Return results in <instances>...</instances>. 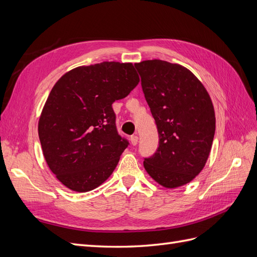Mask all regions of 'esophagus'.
Segmentation results:
<instances>
[{
    "mask_svg": "<svg viewBox=\"0 0 257 257\" xmlns=\"http://www.w3.org/2000/svg\"><path fill=\"white\" fill-rule=\"evenodd\" d=\"M131 144L133 145V146H136L137 145V143H138V137L136 136V135H132L131 136Z\"/></svg>",
    "mask_w": 257,
    "mask_h": 257,
    "instance_id": "1",
    "label": "esophagus"
}]
</instances>
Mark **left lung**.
<instances>
[{
  "label": "left lung",
  "mask_w": 257,
  "mask_h": 257,
  "mask_svg": "<svg viewBox=\"0 0 257 257\" xmlns=\"http://www.w3.org/2000/svg\"><path fill=\"white\" fill-rule=\"evenodd\" d=\"M145 98L159 133V147L144 166L168 189L192 181L204 168L214 137L213 105L188 68L162 60L136 63Z\"/></svg>",
  "instance_id": "1"
}]
</instances>
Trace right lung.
Segmentation results:
<instances>
[{
	"mask_svg": "<svg viewBox=\"0 0 257 257\" xmlns=\"http://www.w3.org/2000/svg\"><path fill=\"white\" fill-rule=\"evenodd\" d=\"M139 82L132 63L79 66L53 85L38 122L46 162L66 188L94 190L109 177L128 141L116 130L112 103Z\"/></svg>",
	"mask_w": 257,
	"mask_h": 257,
	"instance_id": "1",
	"label": "right lung"
}]
</instances>
